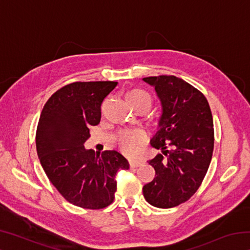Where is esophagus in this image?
I'll use <instances>...</instances> for the list:
<instances>
[{
    "mask_svg": "<svg viewBox=\"0 0 250 250\" xmlns=\"http://www.w3.org/2000/svg\"><path fill=\"white\" fill-rule=\"evenodd\" d=\"M140 166H142V162H139V161H130V167L134 168Z\"/></svg>",
    "mask_w": 250,
    "mask_h": 250,
    "instance_id": "obj_1",
    "label": "esophagus"
}]
</instances>
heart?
Instances as JSON below:
<instances>
[{"label": "heart", "mask_w": 250, "mask_h": 250, "mask_svg": "<svg viewBox=\"0 0 250 250\" xmlns=\"http://www.w3.org/2000/svg\"><path fill=\"white\" fill-rule=\"evenodd\" d=\"M128 104L137 111H149L152 105V98L149 92L140 89V88H134L130 90L125 96ZM116 140L120 149L125 153L132 154L137 149L138 146L145 143L146 140V135L141 130H124L117 134Z\"/></svg>", "instance_id": "obj_1"}]
</instances>
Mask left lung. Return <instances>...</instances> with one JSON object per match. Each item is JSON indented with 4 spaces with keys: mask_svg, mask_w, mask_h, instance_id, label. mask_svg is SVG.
<instances>
[{
    "mask_svg": "<svg viewBox=\"0 0 250 250\" xmlns=\"http://www.w3.org/2000/svg\"><path fill=\"white\" fill-rule=\"evenodd\" d=\"M161 101L162 115L151 146L162 151L149 161L155 176L143 186L152 206L171 208L195 193L208 170L214 149L213 117L205 96L175 76L146 77Z\"/></svg>",
    "mask_w": 250,
    "mask_h": 250,
    "instance_id": "left-lung-1",
    "label": "left lung"
}]
</instances>
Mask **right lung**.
<instances>
[{
    "label": "right lung",
    "instance_id": "add662e5",
    "mask_svg": "<svg viewBox=\"0 0 250 250\" xmlns=\"http://www.w3.org/2000/svg\"><path fill=\"white\" fill-rule=\"evenodd\" d=\"M116 82L73 83L45 104L36 130V150L46 175L66 201L87 209L111 204L116 175L129 162L115 150L95 153L84 149L90 125L101 118V104Z\"/></svg>",
    "mask_w": 250,
    "mask_h": 250
}]
</instances>
